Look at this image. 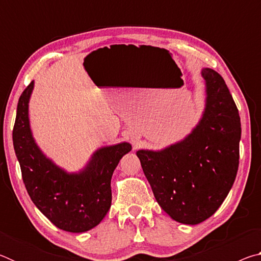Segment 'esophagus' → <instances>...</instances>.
Masks as SVG:
<instances>
[{
	"label": "esophagus",
	"mask_w": 261,
	"mask_h": 261,
	"mask_svg": "<svg viewBox=\"0 0 261 261\" xmlns=\"http://www.w3.org/2000/svg\"><path fill=\"white\" fill-rule=\"evenodd\" d=\"M134 141H135V138H134Z\"/></svg>",
	"instance_id": "obj_1"
}]
</instances>
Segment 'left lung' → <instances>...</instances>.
I'll list each match as a JSON object with an SVG mask.
<instances>
[{"label": "left lung", "instance_id": "1", "mask_svg": "<svg viewBox=\"0 0 261 261\" xmlns=\"http://www.w3.org/2000/svg\"><path fill=\"white\" fill-rule=\"evenodd\" d=\"M206 106L198 125L162 151L137 152L158 204L177 222L198 224L213 215L235 182L241 118L224 79L201 71Z\"/></svg>", "mask_w": 261, "mask_h": 261}]
</instances>
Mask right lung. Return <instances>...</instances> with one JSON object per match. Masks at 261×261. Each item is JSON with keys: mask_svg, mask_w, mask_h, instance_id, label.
I'll use <instances>...</instances> for the list:
<instances>
[{"mask_svg": "<svg viewBox=\"0 0 261 261\" xmlns=\"http://www.w3.org/2000/svg\"><path fill=\"white\" fill-rule=\"evenodd\" d=\"M34 83L25 88L17 106L12 140L29 196L57 228L84 232L102 221L112 205L110 180L118 162L131 151L129 143L99 148L82 171L69 174L38 147L29 121V101Z\"/></svg>", "mask_w": 261, "mask_h": 261, "instance_id": "1", "label": "right lung"}]
</instances>
